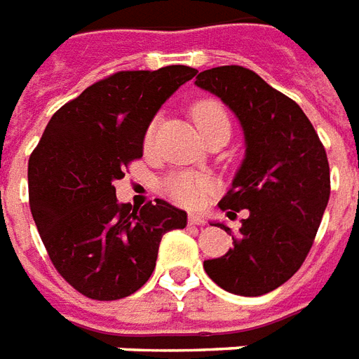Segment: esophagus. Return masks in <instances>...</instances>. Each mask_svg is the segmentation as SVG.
I'll list each match as a JSON object with an SVG mask.
<instances>
[{
  "mask_svg": "<svg viewBox=\"0 0 359 359\" xmlns=\"http://www.w3.org/2000/svg\"><path fill=\"white\" fill-rule=\"evenodd\" d=\"M188 223L190 225H205V219H203V215H198V213H190L188 215Z\"/></svg>",
  "mask_w": 359,
  "mask_h": 359,
  "instance_id": "34e87169",
  "label": "esophagus"
}]
</instances>
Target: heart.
Here are the masks:
<instances>
[{"label": "heart", "mask_w": 359, "mask_h": 359, "mask_svg": "<svg viewBox=\"0 0 359 359\" xmlns=\"http://www.w3.org/2000/svg\"><path fill=\"white\" fill-rule=\"evenodd\" d=\"M192 118L202 134H205L211 126L219 125V123H229L225 109L217 102H210V100L196 103L192 107ZM154 128L156 126L151 125L146 133V146H149L154 140ZM210 180L203 179L200 175H194V172H175L163 182L165 194L169 196L172 202L187 205V208L200 205L205 194L210 192Z\"/></svg>", "instance_id": "1"}]
</instances>
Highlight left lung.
Here are the masks:
<instances>
[{"label":"left lung","instance_id":"left-lung-1","mask_svg":"<svg viewBox=\"0 0 359 359\" xmlns=\"http://www.w3.org/2000/svg\"><path fill=\"white\" fill-rule=\"evenodd\" d=\"M196 86L233 111L246 146L219 208L248 210V217L233 248L203 269L226 292L262 296L292 277L313 244L331 194L327 154L300 105L254 71L215 67L198 74Z\"/></svg>","mask_w":359,"mask_h":359}]
</instances>
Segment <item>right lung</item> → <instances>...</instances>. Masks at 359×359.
Listing matches in <instances>:
<instances>
[{
    "instance_id": "1",
    "label": "right lung",
    "mask_w": 359,
    "mask_h": 359,
    "mask_svg": "<svg viewBox=\"0 0 359 359\" xmlns=\"http://www.w3.org/2000/svg\"><path fill=\"white\" fill-rule=\"evenodd\" d=\"M196 69L121 71L51 117L28 159L30 211L59 275L92 300H118L148 283L165 233L187 211L165 200L136 210L113 182L144 154L149 123Z\"/></svg>"
}]
</instances>
